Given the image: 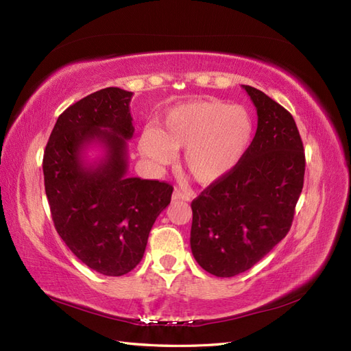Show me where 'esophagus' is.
Segmentation results:
<instances>
[{
    "instance_id": "obj_1",
    "label": "esophagus",
    "mask_w": 351,
    "mask_h": 351,
    "mask_svg": "<svg viewBox=\"0 0 351 351\" xmlns=\"http://www.w3.org/2000/svg\"><path fill=\"white\" fill-rule=\"evenodd\" d=\"M173 200H184V202H190L191 200V194L188 193H182L181 190H175L172 194Z\"/></svg>"
}]
</instances>
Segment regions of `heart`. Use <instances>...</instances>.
<instances>
[{"mask_svg": "<svg viewBox=\"0 0 351 351\" xmlns=\"http://www.w3.org/2000/svg\"><path fill=\"white\" fill-rule=\"evenodd\" d=\"M254 138V120L246 108L219 99H200L173 106L158 128L139 136L141 154L156 166H169L175 151L185 149L182 163L202 185H212L234 170Z\"/></svg>", "mask_w": 351, "mask_h": 351, "instance_id": "b5f03b06", "label": "heart"}]
</instances>
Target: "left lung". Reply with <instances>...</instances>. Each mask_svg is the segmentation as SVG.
I'll list each match as a JSON object with an SVG mask.
<instances>
[{"label": "left lung", "mask_w": 351, "mask_h": 351, "mask_svg": "<svg viewBox=\"0 0 351 351\" xmlns=\"http://www.w3.org/2000/svg\"><path fill=\"white\" fill-rule=\"evenodd\" d=\"M252 99L258 128L243 160L191 203V252L217 277L252 268L292 226L304 185L305 156L293 117L261 90Z\"/></svg>", "instance_id": "obj_1"}]
</instances>
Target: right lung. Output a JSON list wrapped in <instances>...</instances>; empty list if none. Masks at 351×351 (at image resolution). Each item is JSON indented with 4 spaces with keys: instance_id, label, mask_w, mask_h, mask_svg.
<instances>
[{
    "instance_id": "right-lung-1",
    "label": "right lung",
    "mask_w": 351,
    "mask_h": 351,
    "mask_svg": "<svg viewBox=\"0 0 351 351\" xmlns=\"http://www.w3.org/2000/svg\"><path fill=\"white\" fill-rule=\"evenodd\" d=\"M132 92L106 87L59 115L43 158L46 195L60 239L80 261L104 276L132 271L173 186L129 178ZM103 156L86 158L90 146Z\"/></svg>"
}]
</instances>
